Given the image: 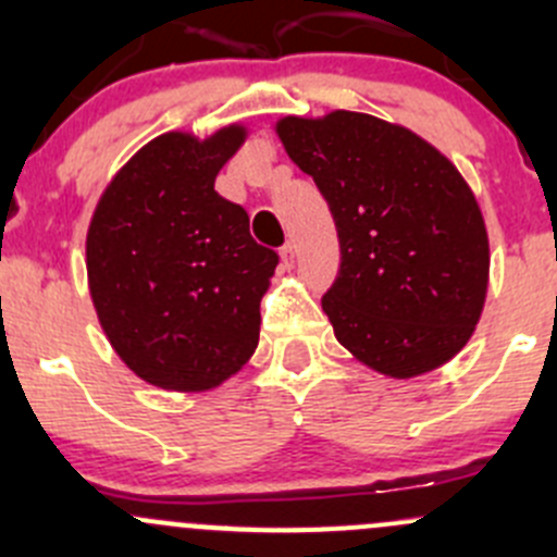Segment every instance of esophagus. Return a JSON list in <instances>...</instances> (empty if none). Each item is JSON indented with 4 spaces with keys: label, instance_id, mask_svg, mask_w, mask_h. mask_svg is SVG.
Listing matches in <instances>:
<instances>
[{
    "label": "esophagus",
    "instance_id": "obj_1",
    "mask_svg": "<svg viewBox=\"0 0 557 557\" xmlns=\"http://www.w3.org/2000/svg\"><path fill=\"white\" fill-rule=\"evenodd\" d=\"M280 261H283V269L294 267V245H283L280 247Z\"/></svg>",
    "mask_w": 557,
    "mask_h": 557
}]
</instances>
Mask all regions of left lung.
Returning a JSON list of instances; mask_svg holds the SVG:
<instances>
[{"mask_svg": "<svg viewBox=\"0 0 557 557\" xmlns=\"http://www.w3.org/2000/svg\"><path fill=\"white\" fill-rule=\"evenodd\" d=\"M274 128L334 215L342 263L323 312L339 345L396 380L450 361L480 323L491 272L463 174L423 137L367 112L285 115Z\"/></svg>", "mask_w": 557, "mask_h": 557, "instance_id": "8db88e82", "label": "left lung"}]
</instances>
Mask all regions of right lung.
<instances>
[{
    "label": "right lung",
    "instance_id": "obj_1",
    "mask_svg": "<svg viewBox=\"0 0 557 557\" xmlns=\"http://www.w3.org/2000/svg\"><path fill=\"white\" fill-rule=\"evenodd\" d=\"M245 139L243 123L205 139H150L110 180L88 226V290L102 331L139 380L164 391L218 387L258 347L277 252L215 190Z\"/></svg>",
    "mask_w": 557,
    "mask_h": 557
}]
</instances>
